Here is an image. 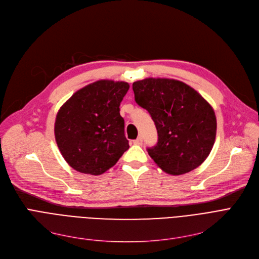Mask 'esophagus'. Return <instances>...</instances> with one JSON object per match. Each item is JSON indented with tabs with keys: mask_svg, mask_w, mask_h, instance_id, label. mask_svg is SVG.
Instances as JSON below:
<instances>
[{
	"mask_svg": "<svg viewBox=\"0 0 259 259\" xmlns=\"http://www.w3.org/2000/svg\"><path fill=\"white\" fill-rule=\"evenodd\" d=\"M133 143H134L135 145H142V144H143V138H142V137H139L137 140L133 141Z\"/></svg>",
	"mask_w": 259,
	"mask_h": 259,
	"instance_id": "esophagus-1",
	"label": "esophagus"
}]
</instances>
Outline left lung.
I'll return each instance as SVG.
<instances>
[{
    "mask_svg": "<svg viewBox=\"0 0 259 259\" xmlns=\"http://www.w3.org/2000/svg\"><path fill=\"white\" fill-rule=\"evenodd\" d=\"M134 99L151 115L157 143L147 151L165 172L194 170L210 154L216 137L213 108L193 88L169 78H145L132 85Z\"/></svg>",
    "mask_w": 259,
    "mask_h": 259,
    "instance_id": "8db88e82",
    "label": "left lung"
}]
</instances>
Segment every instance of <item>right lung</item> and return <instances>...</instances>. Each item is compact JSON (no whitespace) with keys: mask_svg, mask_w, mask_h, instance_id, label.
<instances>
[{"mask_svg":"<svg viewBox=\"0 0 259 259\" xmlns=\"http://www.w3.org/2000/svg\"><path fill=\"white\" fill-rule=\"evenodd\" d=\"M129 84L98 80L76 91L59 110L54 134L65 160L74 170L100 175L129 149L119 105Z\"/></svg>","mask_w":259,"mask_h":259,"instance_id":"add662e5","label":"right lung"}]
</instances>
